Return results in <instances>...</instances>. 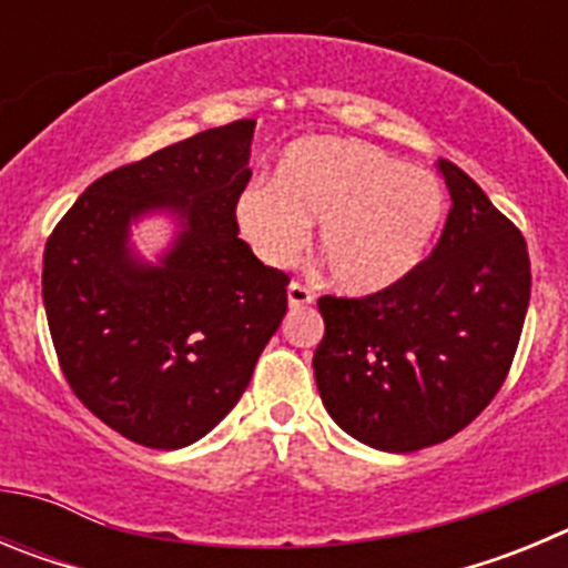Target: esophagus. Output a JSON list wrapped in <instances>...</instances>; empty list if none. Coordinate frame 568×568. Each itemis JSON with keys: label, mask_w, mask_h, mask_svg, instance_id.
Returning a JSON list of instances; mask_svg holds the SVG:
<instances>
[{"label": "esophagus", "mask_w": 568, "mask_h": 568, "mask_svg": "<svg viewBox=\"0 0 568 568\" xmlns=\"http://www.w3.org/2000/svg\"><path fill=\"white\" fill-rule=\"evenodd\" d=\"M287 301H290V307H293V310L310 307V304H313V293H310L304 284H298V281H290Z\"/></svg>", "instance_id": "1"}]
</instances>
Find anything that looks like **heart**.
Wrapping results in <instances>:
<instances>
[{"instance_id": "b5f03b06", "label": "heart", "mask_w": 568, "mask_h": 568, "mask_svg": "<svg viewBox=\"0 0 568 568\" xmlns=\"http://www.w3.org/2000/svg\"><path fill=\"white\" fill-rule=\"evenodd\" d=\"M444 190L424 170L358 139L315 135L290 144L275 182H253L235 199L241 239L270 267L301 253L310 224L329 281L369 295L413 273L444 219Z\"/></svg>"}]
</instances>
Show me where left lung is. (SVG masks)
<instances>
[{"label": "left lung", "mask_w": 568, "mask_h": 568, "mask_svg": "<svg viewBox=\"0 0 568 568\" xmlns=\"http://www.w3.org/2000/svg\"><path fill=\"white\" fill-rule=\"evenodd\" d=\"M444 233L418 267L364 298L321 295L315 384L344 433L384 453L453 438L484 413L509 373L526 307L520 230L453 162Z\"/></svg>", "instance_id": "obj_1"}]
</instances>
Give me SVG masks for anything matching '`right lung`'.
Masks as SVG:
<instances>
[{"label":"right lung","instance_id":"right-lung-1","mask_svg":"<svg viewBox=\"0 0 568 568\" xmlns=\"http://www.w3.org/2000/svg\"><path fill=\"white\" fill-rule=\"evenodd\" d=\"M255 119L204 130L104 173L44 244L42 298L77 398L133 444L182 449L239 404L287 313L290 278L239 239ZM164 209L180 235L159 265L129 224Z\"/></svg>","mask_w":568,"mask_h":568}]
</instances>
